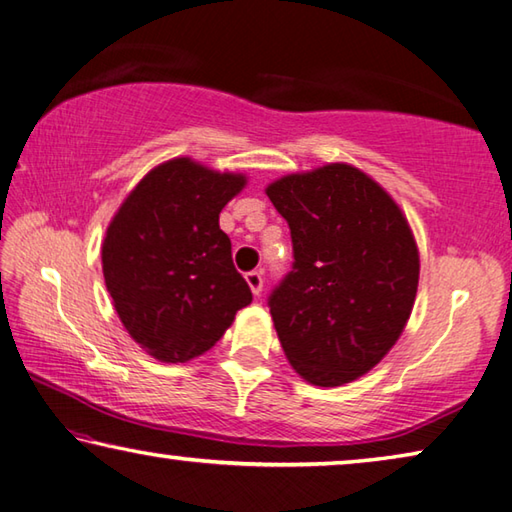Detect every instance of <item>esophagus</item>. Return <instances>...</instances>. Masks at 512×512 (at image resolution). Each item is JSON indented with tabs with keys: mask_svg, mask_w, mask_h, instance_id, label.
Listing matches in <instances>:
<instances>
[{
	"mask_svg": "<svg viewBox=\"0 0 512 512\" xmlns=\"http://www.w3.org/2000/svg\"><path fill=\"white\" fill-rule=\"evenodd\" d=\"M246 282H248V287H250V291L255 293V296H259V293H262V289H264V277H262V273H259V271L246 273Z\"/></svg>",
	"mask_w": 512,
	"mask_h": 512,
	"instance_id": "34e87169",
	"label": "esophagus"
}]
</instances>
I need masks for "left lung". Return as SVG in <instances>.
Returning <instances> with one entry per match:
<instances>
[{
  "mask_svg": "<svg viewBox=\"0 0 512 512\" xmlns=\"http://www.w3.org/2000/svg\"><path fill=\"white\" fill-rule=\"evenodd\" d=\"M266 194L293 244V268L268 296L277 339L309 384H348L384 359L411 316L413 232L393 198L350 164L291 173Z\"/></svg>",
  "mask_w": 512,
  "mask_h": 512,
  "instance_id": "left-lung-1",
  "label": "left lung"
}]
</instances>
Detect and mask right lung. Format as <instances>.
<instances>
[{"mask_svg": "<svg viewBox=\"0 0 512 512\" xmlns=\"http://www.w3.org/2000/svg\"><path fill=\"white\" fill-rule=\"evenodd\" d=\"M246 185L176 158L146 173L101 246L106 287L128 334L167 363L212 348L253 293L232 264L219 214Z\"/></svg>", "mask_w": 512, "mask_h": 512, "instance_id": "1", "label": "right lung"}]
</instances>
